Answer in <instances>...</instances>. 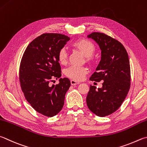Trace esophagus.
Masks as SVG:
<instances>
[{"label": "esophagus", "mask_w": 147, "mask_h": 147, "mask_svg": "<svg viewBox=\"0 0 147 147\" xmlns=\"http://www.w3.org/2000/svg\"><path fill=\"white\" fill-rule=\"evenodd\" d=\"M79 84H80L79 82H76V81H74V80H71V84L72 85H78Z\"/></svg>", "instance_id": "esophagus-1"}]
</instances>
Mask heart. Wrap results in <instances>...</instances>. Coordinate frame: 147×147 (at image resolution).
<instances>
[{
  "label": "heart",
  "mask_w": 147,
  "mask_h": 147,
  "mask_svg": "<svg viewBox=\"0 0 147 147\" xmlns=\"http://www.w3.org/2000/svg\"><path fill=\"white\" fill-rule=\"evenodd\" d=\"M73 46L80 51L85 57L88 62H91L92 58L91 56L94 54L96 47L92 42L87 39H80L73 44ZM58 59L62 65H65L67 60V54L64 49L59 51L58 54ZM88 73V70L85 67L71 66L65 69V74L68 78L74 81H81L84 78L85 75Z\"/></svg>",
  "instance_id": "obj_1"
}]
</instances>
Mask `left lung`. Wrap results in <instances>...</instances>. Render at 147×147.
Returning a JSON list of instances; mask_svg holds the SVG:
<instances>
[{
	"mask_svg": "<svg viewBox=\"0 0 147 147\" xmlns=\"http://www.w3.org/2000/svg\"><path fill=\"white\" fill-rule=\"evenodd\" d=\"M87 37L94 40L101 50V60L90 80L103 83L98 89L90 85L87 105L96 115L104 117L118 110L128 94L130 85L129 58L125 48L117 40L98 32Z\"/></svg>",
	"mask_w": 147,
	"mask_h": 147,
	"instance_id": "left-lung-1",
	"label": "left lung"
}]
</instances>
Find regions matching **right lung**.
Here are the masks:
<instances>
[{
	"instance_id": "obj_1",
	"label": "right lung",
	"mask_w": 147,
	"mask_h": 147,
	"mask_svg": "<svg viewBox=\"0 0 147 147\" xmlns=\"http://www.w3.org/2000/svg\"><path fill=\"white\" fill-rule=\"evenodd\" d=\"M70 38L59 33H44L26 48L20 65L19 78L26 99L36 112L53 117L62 110L65 96L71 86L67 78L51 85L53 78H59L61 67L58 54Z\"/></svg>"
}]
</instances>
